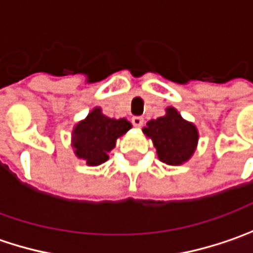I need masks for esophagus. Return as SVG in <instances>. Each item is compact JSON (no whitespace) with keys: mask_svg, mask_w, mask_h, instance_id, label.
I'll return each instance as SVG.
<instances>
[{"mask_svg":"<svg viewBox=\"0 0 253 253\" xmlns=\"http://www.w3.org/2000/svg\"><path fill=\"white\" fill-rule=\"evenodd\" d=\"M143 122L145 121H143V118H142V117H133V118H132V124H133L135 126H138V128L143 125Z\"/></svg>","mask_w":253,"mask_h":253,"instance_id":"1","label":"esophagus"}]
</instances>
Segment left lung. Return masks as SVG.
<instances>
[{
  "label": "left lung",
  "mask_w": 253,
  "mask_h": 253,
  "mask_svg": "<svg viewBox=\"0 0 253 253\" xmlns=\"http://www.w3.org/2000/svg\"><path fill=\"white\" fill-rule=\"evenodd\" d=\"M142 131L153 142L159 161L170 166L186 163L197 149V126L186 121L174 107H168L163 117L148 121Z\"/></svg>",
  "instance_id": "1"
}]
</instances>
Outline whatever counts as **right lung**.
<instances>
[{
    "label": "right lung",
    "instance_id": "right-lung-1",
    "mask_svg": "<svg viewBox=\"0 0 253 253\" xmlns=\"http://www.w3.org/2000/svg\"><path fill=\"white\" fill-rule=\"evenodd\" d=\"M131 128L128 120L105 117L100 107H94L84 120L74 125L72 132L74 155L88 166H98L108 161V153L115 148L117 139Z\"/></svg>",
    "mask_w": 253,
    "mask_h": 253
}]
</instances>
